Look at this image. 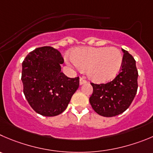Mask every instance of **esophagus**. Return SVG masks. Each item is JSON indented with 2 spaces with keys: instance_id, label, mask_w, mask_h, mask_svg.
Here are the masks:
<instances>
[{
  "instance_id": "1",
  "label": "esophagus",
  "mask_w": 153,
  "mask_h": 153,
  "mask_svg": "<svg viewBox=\"0 0 153 153\" xmlns=\"http://www.w3.org/2000/svg\"><path fill=\"white\" fill-rule=\"evenodd\" d=\"M86 82L87 81L85 80V79H84L83 77L79 78V84H80V85H83V84L86 83Z\"/></svg>"
}]
</instances>
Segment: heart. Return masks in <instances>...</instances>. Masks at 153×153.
Instances as JSON below:
<instances>
[{
	"label": "heart",
	"instance_id": "b5f03b06",
	"mask_svg": "<svg viewBox=\"0 0 153 153\" xmlns=\"http://www.w3.org/2000/svg\"><path fill=\"white\" fill-rule=\"evenodd\" d=\"M71 59L79 70H86L88 79L95 82L113 79L123 63V54L115 47L79 48L71 52Z\"/></svg>",
	"mask_w": 153,
	"mask_h": 153
}]
</instances>
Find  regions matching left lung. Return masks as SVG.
I'll return each mask as SVG.
<instances>
[{
    "mask_svg": "<svg viewBox=\"0 0 153 153\" xmlns=\"http://www.w3.org/2000/svg\"><path fill=\"white\" fill-rule=\"evenodd\" d=\"M123 63L119 74L105 84L91 83L93 93L89 102L93 110L102 116L113 117L126 111L137 91L138 72L136 62L128 52L123 49Z\"/></svg>",
    "mask_w": 153,
    "mask_h": 153,
    "instance_id": "8db88e82",
    "label": "left lung"
}]
</instances>
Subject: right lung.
<instances>
[{"instance_id": "1", "label": "right lung", "mask_w": 153, "mask_h": 153, "mask_svg": "<svg viewBox=\"0 0 153 153\" xmlns=\"http://www.w3.org/2000/svg\"><path fill=\"white\" fill-rule=\"evenodd\" d=\"M63 63L60 52L51 46L37 48L23 61L24 94L33 110L42 116L61 114L79 88V77L69 78L61 71Z\"/></svg>"}]
</instances>
